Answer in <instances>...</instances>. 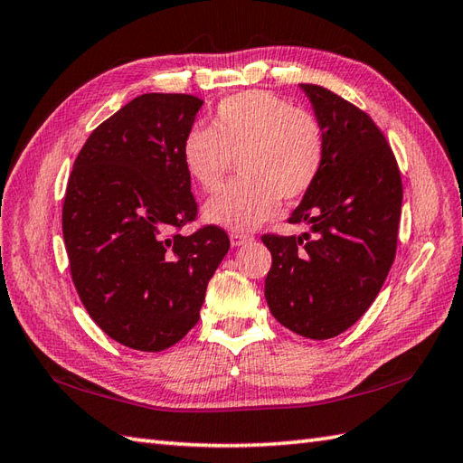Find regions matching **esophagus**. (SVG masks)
Here are the masks:
<instances>
[{"label":"esophagus","mask_w":463,"mask_h":463,"mask_svg":"<svg viewBox=\"0 0 463 463\" xmlns=\"http://www.w3.org/2000/svg\"><path fill=\"white\" fill-rule=\"evenodd\" d=\"M252 237L250 234H242V232H231V244L232 247H242V244L250 242Z\"/></svg>","instance_id":"esophagus-1"}]
</instances>
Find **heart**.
<instances>
[{
	"label": "heart",
	"mask_w": 463,
	"mask_h": 463,
	"mask_svg": "<svg viewBox=\"0 0 463 463\" xmlns=\"http://www.w3.org/2000/svg\"><path fill=\"white\" fill-rule=\"evenodd\" d=\"M181 155L204 193L219 191L239 161L242 179L203 211L206 222L239 232L270 219L280 199L294 203L312 189L326 155V133L312 111L269 91H244L219 103L211 127H193Z\"/></svg>",
	"instance_id": "obj_1"
}]
</instances>
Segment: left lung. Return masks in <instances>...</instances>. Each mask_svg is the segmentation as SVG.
<instances>
[{"instance_id": "8db88e82", "label": "left lung", "mask_w": 463, "mask_h": 463, "mask_svg": "<svg viewBox=\"0 0 463 463\" xmlns=\"http://www.w3.org/2000/svg\"><path fill=\"white\" fill-rule=\"evenodd\" d=\"M326 133L312 189L288 222L300 237L264 234L272 267L264 280L272 317L304 338L348 330L378 297L396 257L402 176L386 137L368 113L320 85L302 83Z\"/></svg>"}]
</instances>
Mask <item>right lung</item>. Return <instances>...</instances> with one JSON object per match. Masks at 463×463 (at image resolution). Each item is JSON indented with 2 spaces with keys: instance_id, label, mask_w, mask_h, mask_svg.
<instances>
[{
  "instance_id": "1",
  "label": "right lung",
  "mask_w": 463,
  "mask_h": 463,
  "mask_svg": "<svg viewBox=\"0 0 463 463\" xmlns=\"http://www.w3.org/2000/svg\"><path fill=\"white\" fill-rule=\"evenodd\" d=\"M203 101L145 93L103 121L73 163L63 241L83 307L127 348L161 352L201 318L206 284L231 241L196 216L183 139Z\"/></svg>"
}]
</instances>
